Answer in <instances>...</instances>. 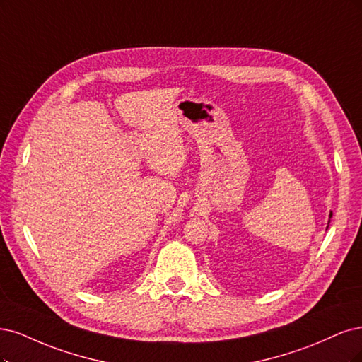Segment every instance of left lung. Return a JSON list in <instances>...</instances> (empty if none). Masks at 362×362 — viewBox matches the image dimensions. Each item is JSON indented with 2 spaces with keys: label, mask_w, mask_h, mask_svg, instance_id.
<instances>
[{
  "label": "left lung",
  "mask_w": 362,
  "mask_h": 362,
  "mask_svg": "<svg viewBox=\"0 0 362 362\" xmlns=\"http://www.w3.org/2000/svg\"><path fill=\"white\" fill-rule=\"evenodd\" d=\"M331 216H332V214H329V218H331Z\"/></svg>",
  "instance_id": "1"
}]
</instances>
